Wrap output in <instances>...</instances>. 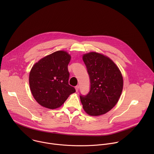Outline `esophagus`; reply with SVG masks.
Wrapping results in <instances>:
<instances>
[{
	"label": "esophagus",
	"mask_w": 154,
	"mask_h": 154,
	"mask_svg": "<svg viewBox=\"0 0 154 154\" xmlns=\"http://www.w3.org/2000/svg\"><path fill=\"white\" fill-rule=\"evenodd\" d=\"M79 85H77L75 87V91L77 92L79 91Z\"/></svg>",
	"instance_id": "34e87169"
}]
</instances>
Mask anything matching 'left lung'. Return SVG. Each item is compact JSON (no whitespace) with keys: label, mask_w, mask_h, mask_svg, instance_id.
<instances>
[{"label":"left lung","mask_w":154,"mask_h":154,"mask_svg":"<svg viewBox=\"0 0 154 154\" xmlns=\"http://www.w3.org/2000/svg\"><path fill=\"white\" fill-rule=\"evenodd\" d=\"M83 60L90 80V90L80 96L83 108L90 116H100L112 109L119 100L123 78L115 63L96 52L83 55Z\"/></svg>","instance_id":"obj_1"}]
</instances>
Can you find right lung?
Here are the masks:
<instances>
[{
	"instance_id": "right-lung-1",
	"label": "right lung",
	"mask_w": 154,
	"mask_h": 154,
	"mask_svg": "<svg viewBox=\"0 0 154 154\" xmlns=\"http://www.w3.org/2000/svg\"><path fill=\"white\" fill-rule=\"evenodd\" d=\"M71 58L66 52L58 51L33 65L29 74V85L33 97L41 106L57 108L75 92L68 82V66Z\"/></svg>"
}]
</instances>
